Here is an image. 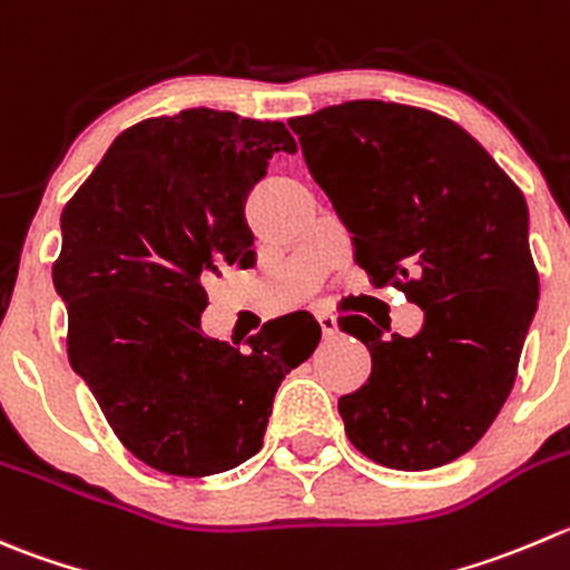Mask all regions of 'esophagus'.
Wrapping results in <instances>:
<instances>
[{
    "label": "esophagus",
    "instance_id": "esophagus-1",
    "mask_svg": "<svg viewBox=\"0 0 570 570\" xmlns=\"http://www.w3.org/2000/svg\"><path fill=\"white\" fill-rule=\"evenodd\" d=\"M317 323H320V328H323L325 336H334L336 331H340V325H336V317L331 312H317Z\"/></svg>",
    "mask_w": 570,
    "mask_h": 570
}]
</instances>
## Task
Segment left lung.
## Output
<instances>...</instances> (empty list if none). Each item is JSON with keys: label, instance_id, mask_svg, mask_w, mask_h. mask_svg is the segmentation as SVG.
<instances>
[{"label": "left lung", "instance_id": "8db88e82", "mask_svg": "<svg viewBox=\"0 0 570 570\" xmlns=\"http://www.w3.org/2000/svg\"><path fill=\"white\" fill-rule=\"evenodd\" d=\"M289 127L358 267L423 308L414 336L340 317L373 358L340 397L347 440L395 471L449 465L504 406L538 312L527 200L471 132L425 108L353 99Z\"/></svg>", "mask_w": 570, "mask_h": 570}]
</instances>
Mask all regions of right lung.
I'll return each mask as SVG.
<instances>
[{"instance_id": "1", "label": "right lung", "mask_w": 570, "mask_h": 570, "mask_svg": "<svg viewBox=\"0 0 570 570\" xmlns=\"http://www.w3.org/2000/svg\"><path fill=\"white\" fill-rule=\"evenodd\" d=\"M284 121L189 108L127 127L60 217L52 281L69 314V362L132 456L173 476H212L262 449L273 397L320 342L292 312L247 347L203 334V281L256 264L245 203Z\"/></svg>"}]
</instances>
